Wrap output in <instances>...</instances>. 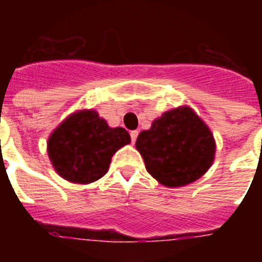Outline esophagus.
Instances as JSON below:
<instances>
[{
  "label": "esophagus",
  "mask_w": 262,
  "mask_h": 262,
  "mask_svg": "<svg viewBox=\"0 0 262 262\" xmlns=\"http://www.w3.org/2000/svg\"><path fill=\"white\" fill-rule=\"evenodd\" d=\"M137 136H139V132H137V130L130 132V139H132V143H136V140H137Z\"/></svg>",
  "instance_id": "obj_1"
}]
</instances>
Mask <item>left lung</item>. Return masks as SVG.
<instances>
[{
  "label": "left lung",
  "mask_w": 262,
  "mask_h": 262,
  "mask_svg": "<svg viewBox=\"0 0 262 262\" xmlns=\"http://www.w3.org/2000/svg\"><path fill=\"white\" fill-rule=\"evenodd\" d=\"M147 171L167 187L201 178L213 163L215 139L190 107H177L156 118L136 140Z\"/></svg>",
  "instance_id": "8db88e82"
}]
</instances>
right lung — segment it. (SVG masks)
<instances>
[{"label":"right lung","mask_w":262,"mask_h":262,"mask_svg":"<svg viewBox=\"0 0 262 262\" xmlns=\"http://www.w3.org/2000/svg\"><path fill=\"white\" fill-rule=\"evenodd\" d=\"M129 143L130 136L123 127H110L95 110H80L51 133L47 154L63 179L87 185L102 178L113 155Z\"/></svg>","instance_id":"obj_1"}]
</instances>
